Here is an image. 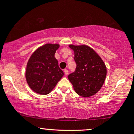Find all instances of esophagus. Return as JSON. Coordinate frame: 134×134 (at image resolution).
Instances as JSON below:
<instances>
[{
    "label": "esophagus",
    "instance_id": "34e87169",
    "mask_svg": "<svg viewBox=\"0 0 134 134\" xmlns=\"http://www.w3.org/2000/svg\"><path fill=\"white\" fill-rule=\"evenodd\" d=\"M64 74H65V76H67L69 74V70H67V69H64Z\"/></svg>",
    "mask_w": 134,
    "mask_h": 134
}]
</instances>
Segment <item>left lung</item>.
<instances>
[{
    "label": "left lung",
    "mask_w": 134,
    "mask_h": 134,
    "mask_svg": "<svg viewBox=\"0 0 134 134\" xmlns=\"http://www.w3.org/2000/svg\"><path fill=\"white\" fill-rule=\"evenodd\" d=\"M74 53L76 69L68 76L74 90L79 96L88 98L100 90L107 76V67L93 48L85 45L70 44Z\"/></svg>",
    "instance_id": "left-lung-1"
}]
</instances>
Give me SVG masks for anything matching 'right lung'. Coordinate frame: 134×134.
Returning a JSON list of instances; mask_svg holds the SVG:
<instances>
[{"label":"right lung","mask_w":134,"mask_h":134,"mask_svg":"<svg viewBox=\"0 0 134 134\" xmlns=\"http://www.w3.org/2000/svg\"><path fill=\"white\" fill-rule=\"evenodd\" d=\"M58 44L47 43L36 49L27 64L26 79L33 91L41 95L49 94L64 75L55 57Z\"/></svg>","instance_id":"obj_1"}]
</instances>
